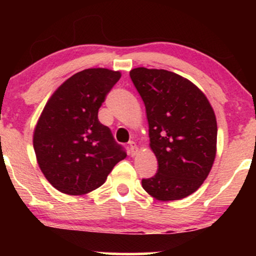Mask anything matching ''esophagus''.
<instances>
[{"label":"esophagus","instance_id":"esophagus-1","mask_svg":"<svg viewBox=\"0 0 256 256\" xmlns=\"http://www.w3.org/2000/svg\"><path fill=\"white\" fill-rule=\"evenodd\" d=\"M128 144H130V154L132 155V156H134V155L137 154L138 152V150H140V149H138V146H137V144L134 142H131L128 143Z\"/></svg>","mask_w":256,"mask_h":256}]
</instances>
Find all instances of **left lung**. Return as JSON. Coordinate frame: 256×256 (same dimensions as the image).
I'll use <instances>...</instances> for the list:
<instances>
[{
	"mask_svg": "<svg viewBox=\"0 0 256 256\" xmlns=\"http://www.w3.org/2000/svg\"><path fill=\"white\" fill-rule=\"evenodd\" d=\"M132 83L146 106L149 146L158 173L142 186L158 201L192 195L204 184L216 154V118L208 98L189 79L166 70L137 67Z\"/></svg>",
	"mask_w": 256,
	"mask_h": 256,
	"instance_id": "obj_1",
	"label": "left lung"
}]
</instances>
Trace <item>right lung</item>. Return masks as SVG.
Wrapping results in <instances>:
<instances>
[{"label": "right lung", "instance_id": "add662e5", "mask_svg": "<svg viewBox=\"0 0 256 256\" xmlns=\"http://www.w3.org/2000/svg\"><path fill=\"white\" fill-rule=\"evenodd\" d=\"M119 71L88 68L64 80L44 106L34 131L40 171L58 192L79 196L101 186L126 152L98 122Z\"/></svg>", "mask_w": 256, "mask_h": 256}]
</instances>
